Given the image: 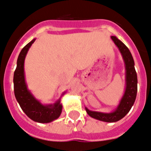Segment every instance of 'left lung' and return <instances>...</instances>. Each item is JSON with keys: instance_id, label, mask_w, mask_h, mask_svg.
<instances>
[{"instance_id": "8db88e82", "label": "left lung", "mask_w": 151, "mask_h": 151, "mask_svg": "<svg viewBox=\"0 0 151 151\" xmlns=\"http://www.w3.org/2000/svg\"><path fill=\"white\" fill-rule=\"evenodd\" d=\"M111 39L118 47L123 57L126 70V89L121 102L114 111L111 113H102L90 111L85 107L89 116L94 119L104 122L113 123L120 121L130 111L136 99L137 92V76L134 68V61L132 54L127 47L115 36H111Z\"/></svg>"}]
</instances>
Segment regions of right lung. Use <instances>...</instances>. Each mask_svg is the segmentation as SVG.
<instances>
[{"instance_id":"1","label":"right lung","mask_w":151,"mask_h":151,"mask_svg":"<svg viewBox=\"0 0 151 151\" xmlns=\"http://www.w3.org/2000/svg\"><path fill=\"white\" fill-rule=\"evenodd\" d=\"M35 41V39H33L27 44L21 50L17 58V68L14 73V95L21 109L29 118L38 123H49L60 116L62 111L60 100H58L54 104H42L27 89V86L25 82L24 69L25 57L29 48Z\"/></svg>"}]
</instances>
